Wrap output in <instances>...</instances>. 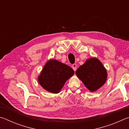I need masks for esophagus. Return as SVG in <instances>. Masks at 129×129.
<instances>
[{
	"instance_id": "obj_1",
	"label": "esophagus",
	"mask_w": 129,
	"mask_h": 129,
	"mask_svg": "<svg viewBox=\"0 0 129 129\" xmlns=\"http://www.w3.org/2000/svg\"><path fill=\"white\" fill-rule=\"evenodd\" d=\"M72 68L75 71H76V69H77V65H76V64H73L72 65Z\"/></svg>"
}]
</instances>
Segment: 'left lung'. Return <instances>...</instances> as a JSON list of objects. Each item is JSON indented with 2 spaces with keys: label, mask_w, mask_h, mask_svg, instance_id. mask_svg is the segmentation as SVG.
<instances>
[{
  "label": "left lung",
  "mask_w": 129,
  "mask_h": 129,
  "mask_svg": "<svg viewBox=\"0 0 129 129\" xmlns=\"http://www.w3.org/2000/svg\"><path fill=\"white\" fill-rule=\"evenodd\" d=\"M76 74L91 91H95L101 88L107 78L105 68L96 58L87 60L77 69Z\"/></svg>",
  "instance_id": "left-lung-1"
}]
</instances>
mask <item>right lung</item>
Returning <instances> with one entry per match:
<instances>
[{"label": "right lung", "instance_id": "right-lung-1", "mask_svg": "<svg viewBox=\"0 0 129 129\" xmlns=\"http://www.w3.org/2000/svg\"><path fill=\"white\" fill-rule=\"evenodd\" d=\"M74 73L69 66L57 60H51L44 67L38 78L39 82L46 90L57 93Z\"/></svg>", "mask_w": 129, "mask_h": 129}]
</instances>
